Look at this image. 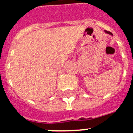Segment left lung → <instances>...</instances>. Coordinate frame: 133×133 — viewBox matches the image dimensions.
<instances>
[{
  "mask_svg": "<svg viewBox=\"0 0 133 133\" xmlns=\"http://www.w3.org/2000/svg\"><path fill=\"white\" fill-rule=\"evenodd\" d=\"M105 32H106V33H107V34H111V35H112V33H111V32H110V31H107V30H105Z\"/></svg>",
  "mask_w": 133,
  "mask_h": 133,
  "instance_id": "8db88e82",
  "label": "left lung"
}]
</instances>
